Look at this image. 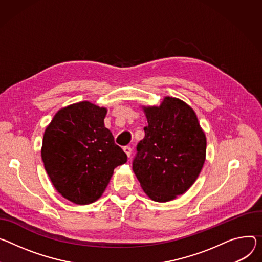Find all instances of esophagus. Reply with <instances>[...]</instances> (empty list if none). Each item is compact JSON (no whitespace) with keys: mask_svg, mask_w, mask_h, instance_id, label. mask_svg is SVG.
Masks as SVG:
<instances>
[{"mask_svg":"<svg viewBox=\"0 0 262 262\" xmlns=\"http://www.w3.org/2000/svg\"><path fill=\"white\" fill-rule=\"evenodd\" d=\"M123 150H124V152L126 154V156L129 158V157H130V155H132V151H133V149H132L129 146H125V147L123 148Z\"/></svg>","mask_w":262,"mask_h":262,"instance_id":"34e87169","label":"esophagus"}]
</instances>
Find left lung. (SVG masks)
<instances>
[{"label": "left lung", "instance_id": "8db88e82", "mask_svg": "<svg viewBox=\"0 0 262 262\" xmlns=\"http://www.w3.org/2000/svg\"><path fill=\"white\" fill-rule=\"evenodd\" d=\"M148 125L139 142L133 170L146 195L169 202L185 193L200 176L207 140L193 108L166 96L159 106H142Z\"/></svg>", "mask_w": 262, "mask_h": 262}]
</instances>
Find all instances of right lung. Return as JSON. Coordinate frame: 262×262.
<instances>
[{
  "label": "right lung",
  "instance_id": "1",
  "mask_svg": "<svg viewBox=\"0 0 262 262\" xmlns=\"http://www.w3.org/2000/svg\"><path fill=\"white\" fill-rule=\"evenodd\" d=\"M106 107L81 101L60 108L47 126L41 159L54 188L76 205L96 202L114 169L127 161L110 129Z\"/></svg>",
  "mask_w": 262,
  "mask_h": 262
}]
</instances>
